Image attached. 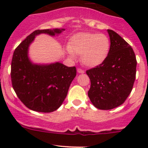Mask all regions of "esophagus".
<instances>
[{
  "label": "esophagus",
  "instance_id": "34e87169",
  "mask_svg": "<svg viewBox=\"0 0 148 148\" xmlns=\"http://www.w3.org/2000/svg\"><path fill=\"white\" fill-rule=\"evenodd\" d=\"M77 72L79 73V74H84V71L83 69H82L78 68L77 69Z\"/></svg>",
  "mask_w": 148,
  "mask_h": 148
}]
</instances>
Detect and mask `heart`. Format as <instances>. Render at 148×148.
Masks as SVG:
<instances>
[{"mask_svg": "<svg viewBox=\"0 0 148 148\" xmlns=\"http://www.w3.org/2000/svg\"><path fill=\"white\" fill-rule=\"evenodd\" d=\"M110 41L105 34L80 33L71 37L67 52L71 58L80 54L84 65L95 67L101 64L109 53Z\"/></svg>", "mask_w": 148, "mask_h": 148, "instance_id": "obj_1", "label": "heart"}]
</instances>
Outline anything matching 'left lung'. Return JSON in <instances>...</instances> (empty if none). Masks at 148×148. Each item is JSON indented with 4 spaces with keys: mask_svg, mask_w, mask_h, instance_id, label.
I'll use <instances>...</instances> for the list:
<instances>
[{
    "mask_svg": "<svg viewBox=\"0 0 148 148\" xmlns=\"http://www.w3.org/2000/svg\"><path fill=\"white\" fill-rule=\"evenodd\" d=\"M110 48L101 64L87 70L91 81L88 96L99 110H112L125 102L136 76L137 60L132 48L119 34L107 30Z\"/></svg>",
    "mask_w": 148,
    "mask_h": 148,
    "instance_id": "left-lung-1",
    "label": "left lung"
}]
</instances>
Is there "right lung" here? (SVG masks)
<instances>
[{"label": "right lung", "mask_w": 148, "mask_h": 148, "mask_svg": "<svg viewBox=\"0 0 148 148\" xmlns=\"http://www.w3.org/2000/svg\"><path fill=\"white\" fill-rule=\"evenodd\" d=\"M64 30H36L13 52L10 71L12 86L18 97L30 110L40 112H51L57 110L76 77L75 66L68 67L59 62L38 64L31 62L28 58V47L36 36L46 34L54 36Z\"/></svg>", "instance_id": "obj_1"}]
</instances>
